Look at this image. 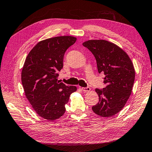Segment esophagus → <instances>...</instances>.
I'll list each match as a JSON object with an SVG mask.
<instances>
[{
	"label": "esophagus",
	"mask_w": 152,
	"mask_h": 152,
	"mask_svg": "<svg viewBox=\"0 0 152 152\" xmlns=\"http://www.w3.org/2000/svg\"><path fill=\"white\" fill-rule=\"evenodd\" d=\"M82 90L84 92H88L90 91V87H86V88H82Z\"/></svg>",
	"instance_id": "obj_1"
}]
</instances>
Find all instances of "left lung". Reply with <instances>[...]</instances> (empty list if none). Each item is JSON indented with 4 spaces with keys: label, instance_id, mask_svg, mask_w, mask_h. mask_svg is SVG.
I'll list each match as a JSON object with an SVG mask.
<instances>
[{
    "label": "left lung",
    "instance_id": "obj_1",
    "mask_svg": "<svg viewBox=\"0 0 152 152\" xmlns=\"http://www.w3.org/2000/svg\"><path fill=\"white\" fill-rule=\"evenodd\" d=\"M83 45L94 55L98 72L104 74L105 87L96 89L99 102L92 110L102 117H111L121 111L131 94L135 78L132 62L123 49L107 41L89 40Z\"/></svg>",
    "mask_w": 152,
    "mask_h": 152
}]
</instances>
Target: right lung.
Returning a JSON list of instances; mask_svg holds the SVG:
<instances>
[{
	"mask_svg": "<svg viewBox=\"0 0 152 152\" xmlns=\"http://www.w3.org/2000/svg\"><path fill=\"white\" fill-rule=\"evenodd\" d=\"M72 36L55 37L39 42L29 53L22 71L27 99L40 117L55 121L64 115L65 105L76 87L58 81L66 50L76 42Z\"/></svg>",
	"mask_w": 152,
	"mask_h": 152,
	"instance_id": "right-lung-1",
	"label": "right lung"
}]
</instances>
